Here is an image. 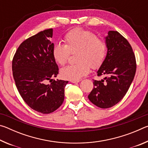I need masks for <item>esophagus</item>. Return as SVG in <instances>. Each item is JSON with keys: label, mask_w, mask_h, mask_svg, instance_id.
I'll return each instance as SVG.
<instances>
[{"label": "esophagus", "mask_w": 148, "mask_h": 148, "mask_svg": "<svg viewBox=\"0 0 148 148\" xmlns=\"http://www.w3.org/2000/svg\"><path fill=\"white\" fill-rule=\"evenodd\" d=\"M70 81H71V83H79V82H80V80L79 79H78V80H70Z\"/></svg>", "instance_id": "esophagus-1"}]
</instances>
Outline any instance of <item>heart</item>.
Here are the masks:
<instances>
[{
	"label": "heart",
	"instance_id": "1",
	"mask_svg": "<svg viewBox=\"0 0 148 148\" xmlns=\"http://www.w3.org/2000/svg\"><path fill=\"white\" fill-rule=\"evenodd\" d=\"M64 44L53 46L52 56L57 64L66 63L71 53H76V64L69 65L61 70L64 79L78 80L89 72L90 66L97 69L103 62L106 53V44L95 34L82 29H74L65 35Z\"/></svg>",
	"mask_w": 148,
	"mask_h": 148
}]
</instances>
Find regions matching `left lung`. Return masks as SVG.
Instances as JSON below:
<instances>
[{
	"label": "left lung",
	"mask_w": 148,
	"mask_h": 148,
	"mask_svg": "<svg viewBox=\"0 0 148 148\" xmlns=\"http://www.w3.org/2000/svg\"><path fill=\"white\" fill-rule=\"evenodd\" d=\"M107 53L97 71L103 79L94 80L88 99L95 106L108 108L123 98L133 81L136 59L129 42L117 31H110L105 37Z\"/></svg>",
	"instance_id": "8db88e82"
}]
</instances>
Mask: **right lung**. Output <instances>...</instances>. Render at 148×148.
I'll list each match as a JSON object with an SVG mask.
<instances>
[{"label": "right lung", "instance_id": "obj_1", "mask_svg": "<svg viewBox=\"0 0 148 148\" xmlns=\"http://www.w3.org/2000/svg\"><path fill=\"white\" fill-rule=\"evenodd\" d=\"M53 29L44 30L20 44L12 61V71L20 95L29 106L50 114L61 106L68 81L53 78L59 73L52 56ZM47 81L51 82L47 84Z\"/></svg>", "mask_w": 148, "mask_h": 148}]
</instances>
